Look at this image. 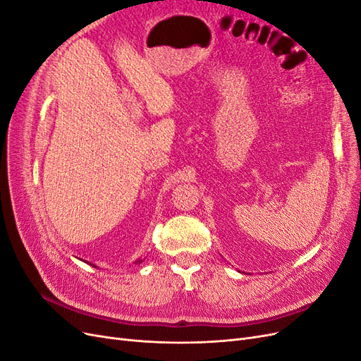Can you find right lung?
Masks as SVG:
<instances>
[{"mask_svg":"<svg viewBox=\"0 0 361 361\" xmlns=\"http://www.w3.org/2000/svg\"><path fill=\"white\" fill-rule=\"evenodd\" d=\"M141 262H143V260H141V259H140V260H135V264H141ZM87 264H89V262H87ZM90 265L96 268V265H93V264H90Z\"/></svg>","mask_w":361,"mask_h":361,"instance_id":"right-lung-1","label":"right lung"}]
</instances>
